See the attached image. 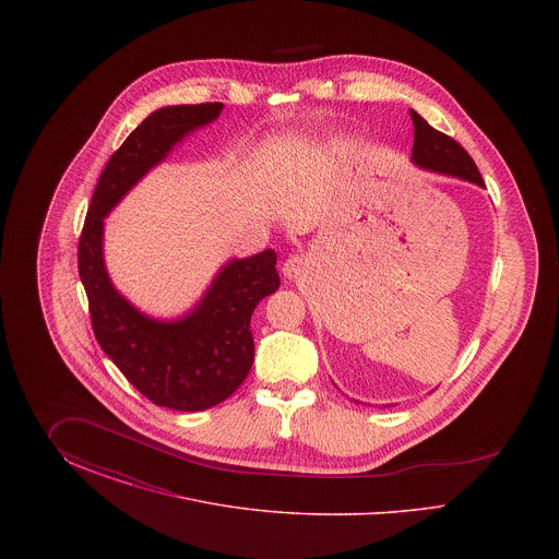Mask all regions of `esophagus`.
<instances>
[{
    "label": "esophagus",
    "mask_w": 559,
    "mask_h": 559,
    "mask_svg": "<svg viewBox=\"0 0 559 559\" xmlns=\"http://www.w3.org/2000/svg\"><path fill=\"white\" fill-rule=\"evenodd\" d=\"M308 258H304V255H292L285 264H283V274L287 276V278H299V276H304L306 272H308Z\"/></svg>",
    "instance_id": "esophagus-1"
}]
</instances>
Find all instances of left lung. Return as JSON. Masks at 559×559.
<instances>
[{"label": "left lung", "mask_w": 559, "mask_h": 559, "mask_svg": "<svg viewBox=\"0 0 559 559\" xmlns=\"http://www.w3.org/2000/svg\"><path fill=\"white\" fill-rule=\"evenodd\" d=\"M411 119L415 126L411 160L417 167L484 187L476 163L459 142H454L447 133L433 130L417 110H411Z\"/></svg>", "instance_id": "1"}]
</instances>
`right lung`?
I'll return each instance as SVG.
<instances>
[{
    "mask_svg": "<svg viewBox=\"0 0 559 559\" xmlns=\"http://www.w3.org/2000/svg\"><path fill=\"white\" fill-rule=\"evenodd\" d=\"M224 105H178L151 112L112 153L94 190L80 239V276L94 335L133 388L165 408L197 413L237 392L253 365L251 314L278 289L276 253L235 258L178 319H153L115 289L105 266V217L153 167Z\"/></svg>",
    "mask_w": 559,
    "mask_h": 559,
    "instance_id": "right-lung-1",
    "label": "right lung"
}]
</instances>
